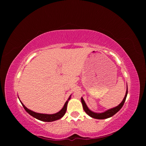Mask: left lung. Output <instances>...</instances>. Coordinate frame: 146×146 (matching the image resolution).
I'll return each instance as SVG.
<instances>
[{
    "label": "left lung",
    "instance_id": "obj_1",
    "mask_svg": "<svg viewBox=\"0 0 146 146\" xmlns=\"http://www.w3.org/2000/svg\"><path fill=\"white\" fill-rule=\"evenodd\" d=\"M127 93H128V89H127V86L126 94H125V97L123 98V99L122 102H121V103L119 105H118V106L111 108V109H109V110H108L107 111H104V112L95 113V112H94V111H91L88 108L87 105H86L84 100H83V98L82 97L81 101H82V103L83 108V109H84L85 112L87 113L89 116H90L92 118H94V119H108V118L112 117L113 115H115L117 112H118V111H119L121 109V108L123 107V104H124V103H125L127 95Z\"/></svg>",
    "mask_w": 146,
    "mask_h": 146
}]
</instances>
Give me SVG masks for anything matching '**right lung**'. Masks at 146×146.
<instances>
[{"label":"right lung","mask_w":146,"mask_h":146,"mask_svg":"<svg viewBox=\"0 0 146 146\" xmlns=\"http://www.w3.org/2000/svg\"><path fill=\"white\" fill-rule=\"evenodd\" d=\"M70 98H71V95L70 96V97L68 98V100L66 102V103L64 104L63 108H62V109L60 111H58V113H56L54 114H44V113H39L35 112V111L31 110L28 109L27 108H26L25 107V105L22 103L21 101L20 102L22 104V105H23V106L25 110L33 117H35V118H36V119H38L39 120L43 121V122H52V121L57 120L58 119H61V118H62L64 115V114H65V113H66V111L68 101L70 100Z\"/></svg>","instance_id":"right-lung-1"}]
</instances>
